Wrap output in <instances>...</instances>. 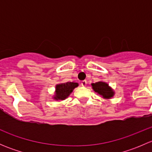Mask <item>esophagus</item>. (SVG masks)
I'll use <instances>...</instances> for the list:
<instances>
[{"label": "esophagus", "instance_id": "34e87169", "mask_svg": "<svg viewBox=\"0 0 152 152\" xmlns=\"http://www.w3.org/2000/svg\"><path fill=\"white\" fill-rule=\"evenodd\" d=\"M81 84H82V86H83V87H86V86H87V82L86 80H84V81H82Z\"/></svg>", "mask_w": 152, "mask_h": 152}]
</instances>
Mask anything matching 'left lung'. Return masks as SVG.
I'll return each instance as SVG.
<instances>
[{
	"instance_id": "left-lung-1",
	"label": "left lung",
	"mask_w": 152,
	"mask_h": 152,
	"mask_svg": "<svg viewBox=\"0 0 152 152\" xmlns=\"http://www.w3.org/2000/svg\"><path fill=\"white\" fill-rule=\"evenodd\" d=\"M91 85L93 90L103 99H110L114 97V90L107 82L100 81V82H98L96 83H92Z\"/></svg>"
}]
</instances>
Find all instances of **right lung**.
Here are the masks:
<instances>
[{"label":"right lung","mask_w":152,"mask_h":152,"mask_svg":"<svg viewBox=\"0 0 152 152\" xmlns=\"http://www.w3.org/2000/svg\"><path fill=\"white\" fill-rule=\"evenodd\" d=\"M78 86H79V84L74 82L57 84L55 87L53 99L59 101V102L65 100L69 97V96L73 93V90Z\"/></svg>","instance_id":"add662e5"}]
</instances>
